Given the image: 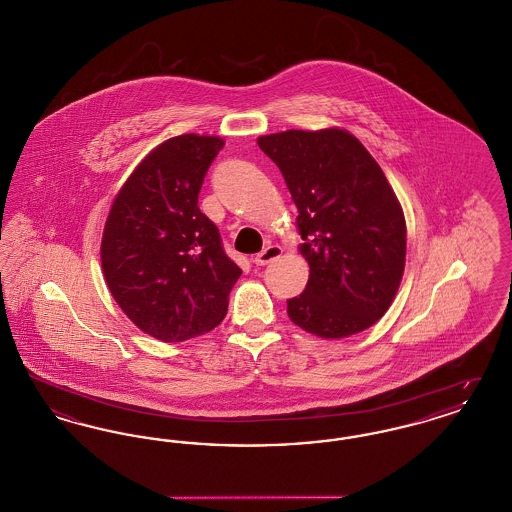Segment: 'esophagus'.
<instances>
[{"label":"esophagus","mask_w":512,"mask_h":512,"mask_svg":"<svg viewBox=\"0 0 512 512\" xmlns=\"http://www.w3.org/2000/svg\"><path fill=\"white\" fill-rule=\"evenodd\" d=\"M280 255H282V247H280V245H267L261 253H257V255H255L253 263H255L257 267H265L268 263H272L274 259H278Z\"/></svg>","instance_id":"esophagus-1"}]
</instances>
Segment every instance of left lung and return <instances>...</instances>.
Returning a JSON list of instances; mask_svg holds the SVG:
<instances>
[{"mask_svg": "<svg viewBox=\"0 0 512 512\" xmlns=\"http://www.w3.org/2000/svg\"><path fill=\"white\" fill-rule=\"evenodd\" d=\"M259 147L282 172L299 211L309 282L288 299L293 324L324 340L370 328L399 290L407 226L390 182L347 130H286Z\"/></svg>", "mask_w": 512, "mask_h": 512, "instance_id": "1", "label": "left lung"}]
</instances>
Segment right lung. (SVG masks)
I'll return each mask as SVG.
<instances>
[{
    "mask_svg": "<svg viewBox=\"0 0 512 512\" xmlns=\"http://www.w3.org/2000/svg\"><path fill=\"white\" fill-rule=\"evenodd\" d=\"M224 142L182 134L155 147L115 197L101 268L124 315L157 340L184 341L219 326L242 274L197 195Z\"/></svg>",
    "mask_w": 512,
    "mask_h": 512,
    "instance_id": "1",
    "label": "right lung"
}]
</instances>
